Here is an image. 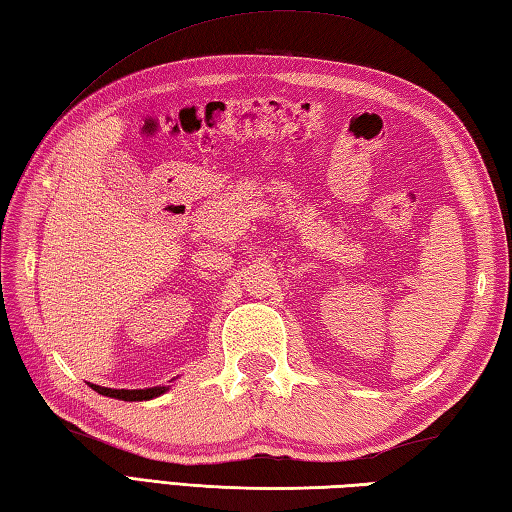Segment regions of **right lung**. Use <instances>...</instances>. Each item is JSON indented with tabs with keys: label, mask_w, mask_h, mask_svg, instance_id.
Wrapping results in <instances>:
<instances>
[{
	"label": "right lung",
	"mask_w": 512,
	"mask_h": 512,
	"mask_svg": "<svg viewBox=\"0 0 512 512\" xmlns=\"http://www.w3.org/2000/svg\"><path fill=\"white\" fill-rule=\"evenodd\" d=\"M94 391H99L103 396H110L116 400H151L160 394H165L169 387H149V389H107V387H99L92 385Z\"/></svg>",
	"instance_id": "add662e5"
}]
</instances>
